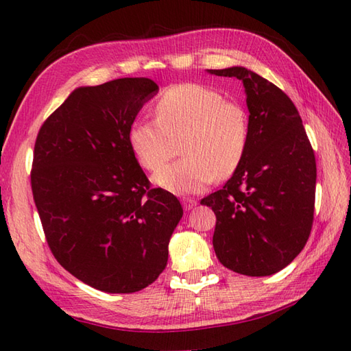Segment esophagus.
I'll use <instances>...</instances> for the list:
<instances>
[{
  "label": "esophagus",
  "mask_w": 351,
  "mask_h": 351,
  "mask_svg": "<svg viewBox=\"0 0 351 351\" xmlns=\"http://www.w3.org/2000/svg\"><path fill=\"white\" fill-rule=\"evenodd\" d=\"M196 204H197V200H195V199H189V197L182 199V205H184L185 211H190L193 206H196Z\"/></svg>",
  "instance_id": "esophagus-1"
}]
</instances>
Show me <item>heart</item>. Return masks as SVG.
Instances as JSON below:
<instances>
[{
    "label": "heart",
    "mask_w": 351,
    "mask_h": 351,
    "mask_svg": "<svg viewBox=\"0 0 351 351\" xmlns=\"http://www.w3.org/2000/svg\"><path fill=\"white\" fill-rule=\"evenodd\" d=\"M155 121H136L128 141L138 164L160 170L178 152L184 158L162 169L155 181L176 195L206 189L215 178L226 180L240 167L250 138L247 110L200 84H176L155 102Z\"/></svg>",
    "instance_id": "b5f03b06"
}]
</instances>
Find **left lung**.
Listing matches in <instances>:
<instances>
[{
    "mask_svg": "<svg viewBox=\"0 0 351 351\" xmlns=\"http://www.w3.org/2000/svg\"><path fill=\"white\" fill-rule=\"evenodd\" d=\"M241 80L250 138L240 167L200 204L215 214L213 245L220 263L245 276H270L303 250L315 210L314 149L294 102L245 68L210 69Z\"/></svg>",
    "mask_w": 351,
    "mask_h": 351,
    "instance_id": "8db88e82",
    "label": "left lung"
}]
</instances>
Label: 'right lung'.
Wrapping results in <instances>:
<instances>
[{
	"label": "right lung",
	"instance_id": "add662e5",
	"mask_svg": "<svg viewBox=\"0 0 351 351\" xmlns=\"http://www.w3.org/2000/svg\"><path fill=\"white\" fill-rule=\"evenodd\" d=\"M156 92L149 78L80 87L36 137L29 178L47 243L64 270L104 293L155 282L182 217L176 196L151 187L128 141Z\"/></svg>",
	"mask_w": 351,
	"mask_h": 351
}]
</instances>
